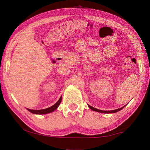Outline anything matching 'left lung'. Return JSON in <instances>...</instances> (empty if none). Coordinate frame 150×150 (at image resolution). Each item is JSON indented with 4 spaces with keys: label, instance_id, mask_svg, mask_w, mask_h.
I'll return each instance as SVG.
<instances>
[{
    "label": "left lung",
    "instance_id": "1",
    "mask_svg": "<svg viewBox=\"0 0 150 150\" xmlns=\"http://www.w3.org/2000/svg\"><path fill=\"white\" fill-rule=\"evenodd\" d=\"M88 107H89L91 110H94V111H96V112H101V113H115V112H118V111H120V110H122V109L124 106H123V107H121V108H118V109H116V110H98V109H97V108H94V107H93V106H90V105H88Z\"/></svg>",
    "mask_w": 150,
    "mask_h": 150
}]
</instances>
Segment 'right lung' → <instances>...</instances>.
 Segmentation results:
<instances>
[{"label":"right lung","instance_id":"right-lung-1","mask_svg":"<svg viewBox=\"0 0 150 150\" xmlns=\"http://www.w3.org/2000/svg\"><path fill=\"white\" fill-rule=\"evenodd\" d=\"M62 96H61L59 100L57 102L52 106H50L49 108H45V109H42V110H31V109L27 108L28 110H29L30 112H32L33 114H37V115H44V114H47L50 112H54L55 109H57L58 106L60 105L61 101H62Z\"/></svg>","mask_w":150,"mask_h":150}]
</instances>
